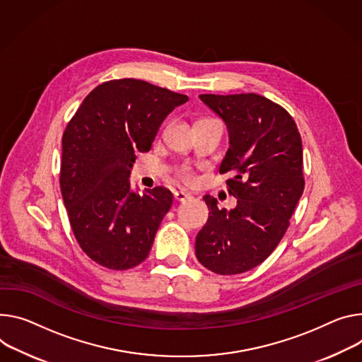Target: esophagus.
<instances>
[{
	"mask_svg": "<svg viewBox=\"0 0 362 362\" xmlns=\"http://www.w3.org/2000/svg\"><path fill=\"white\" fill-rule=\"evenodd\" d=\"M192 196L187 193V192H185V190H177V192H175V199L177 201V202H185V201H187V199H190Z\"/></svg>",
	"mask_w": 362,
	"mask_h": 362,
	"instance_id": "34e87169",
	"label": "esophagus"
}]
</instances>
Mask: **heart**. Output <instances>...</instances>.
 <instances>
[{"label": "heart", "mask_w": 362, "mask_h": 362, "mask_svg": "<svg viewBox=\"0 0 362 362\" xmlns=\"http://www.w3.org/2000/svg\"><path fill=\"white\" fill-rule=\"evenodd\" d=\"M179 177L183 180V182H192L193 180V175H192V172H190V169L189 168H182L180 170H179Z\"/></svg>", "instance_id": "b5f03b06"}]
</instances>
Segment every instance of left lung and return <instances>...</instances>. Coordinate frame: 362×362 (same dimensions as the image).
I'll return each instance as SVG.
<instances>
[{
  "mask_svg": "<svg viewBox=\"0 0 362 362\" xmlns=\"http://www.w3.org/2000/svg\"><path fill=\"white\" fill-rule=\"evenodd\" d=\"M226 124L229 148L219 173H233L231 211L204 196L209 218L194 251L208 270L228 276L261 264L279 245L305 189L303 148L291 115L257 93L199 95Z\"/></svg>",
  "mask_w": 362,
  "mask_h": 362,
  "instance_id": "8db88e82",
  "label": "left lung"
}]
</instances>
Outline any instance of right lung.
I'll return each instance as SVG.
<instances>
[{
    "mask_svg": "<svg viewBox=\"0 0 362 362\" xmlns=\"http://www.w3.org/2000/svg\"><path fill=\"white\" fill-rule=\"evenodd\" d=\"M187 101L144 81H108L64 129L62 198L76 241L100 266L127 270L147 258L173 194L161 186L139 194L128 177L136 153L148 151L164 118Z\"/></svg>",
    "mask_w": 362,
    "mask_h": 362,
    "instance_id": "right-lung-1",
    "label": "right lung"
}]
</instances>
